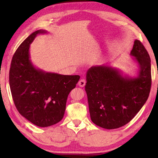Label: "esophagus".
Returning a JSON list of instances; mask_svg holds the SVG:
<instances>
[{"label": "esophagus", "mask_w": 158, "mask_h": 158, "mask_svg": "<svg viewBox=\"0 0 158 158\" xmlns=\"http://www.w3.org/2000/svg\"><path fill=\"white\" fill-rule=\"evenodd\" d=\"M85 83H86V81H85V79H80L79 81L78 82L79 85L80 87H81V88H82V87H84V86H85Z\"/></svg>", "instance_id": "esophagus-1"}]
</instances>
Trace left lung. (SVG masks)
<instances>
[{
    "mask_svg": "<svg viewBox=\"0 0 158 158\" xmlns=\"http://www.w3.org/2000/svg\"><path fill=\"white\" fill-rule=\"evenodd\" d=\"M130 55L139 67L135 78L122 75L109 66H94L86 74L85 92L90 117L105 129H116L130 122L148 98L152 86L151 59L143 43L135 40Z\"/></svg>",
    "mask_w": 158,
    "mask_h": 158,
    "instance_id": "obj_1",
    "label": "left lung"
}]
</instances>
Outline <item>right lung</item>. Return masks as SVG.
I'll use <instances>...</instances> for the list:
<instances>
[{"label":"right lung","mask_w":158,"mask_h":158,"mask_svg":"<svg viewBox=\"0 0 158 158\" xmlns=\"http://www.w3.org/2000/svg\"><path fill=\"white\" fill-rule=\"evenodd\" d=\"M39 30L23 41L13 55L9 70V85L16 109L35 125L48 127L63 118L70 92L79 75H63L36 69L30 60V45Z\"/></svg>","instance_id":"obj_1"}]
</instances>
